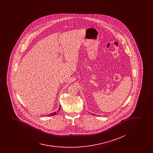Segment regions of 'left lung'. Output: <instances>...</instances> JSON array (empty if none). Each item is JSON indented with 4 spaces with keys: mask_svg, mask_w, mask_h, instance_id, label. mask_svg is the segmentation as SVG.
I'll return each instance as SVG.
<instances>
[{
    "mask_svg": "<svg viewBox=\"0 0 153 153\" xmlns=\"http://www.w3.org/2000/svg\"><path fill=\"white\" fill-rule=\"evenodd\" d=\"M94 116H95V114H94Z\"/></svg>",
    "mask_w": 153,
    "mask_h": 153,
    "instance_id": "left-lung-1",
    "label": "left lung"
}]
</instances>
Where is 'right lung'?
I'll use <instances>...</instances> for the list:
<instances>
[{
	"instance_id": "right-lung-1",
	"label": "right lung",
	"mask_w": 153,
	"mask_h": 153,
	"mask_svg": "<svg viewBox=\"0 0 153 153\" xmlns=\"http://www.w3.org/2000/svg\"><path fill=\"white\" fill-rule=\"evenodd\" d=\"M60 109V107H59V110H58V111H59ZM56 112H54V113H51V114H48V115H46V116H54V115H56Z\"/></svg>"
}]
</instances>
